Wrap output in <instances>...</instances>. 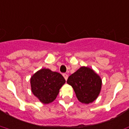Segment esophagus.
<instances>
[{
    "instance_id": "obj_1",
    "label": "esophagus",
    "mask_w": 129,
    "mask_h": 129,
    "mask_svg": "<svg viewBox=\"0 0 129 129\" xmlns=\"http://www.w3.org/2000/svg\"><path fill=\"white\" fill-rule=\"evenodd\" d=\"M63 77H64V79H66V80H67L68 77V76L67 74L64 73V74H63Z\"/></svg>"
}]
</instances>
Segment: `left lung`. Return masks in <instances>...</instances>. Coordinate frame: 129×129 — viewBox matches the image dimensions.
<instances>
[{"label": "left lung", "instance_id": "obj_1", "mask_svg": "<svg viewBox=\"0 0 129 129\" xmlns=\"http://www.w3.org/2000/svg\"><path fill=\"white\" fill-rule=\"evenodd\" d=\"M67 83L74 89L77 98L81 103L89 104L99 96L102 80L93 70L83 66L68 77Z\"/></svg>", "mask_w": 129, "mask_h": 129}]
</instances>
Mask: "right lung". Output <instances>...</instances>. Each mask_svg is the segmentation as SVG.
<instances>
[{
	"mask_svg": "<svg viewBox=\"0 0 129 129\" xmlns=\"http://www.w3.org/2000/svg\"><path fill=\"white\" fill-rule=\"evenodd\" d=\"M65 83L66 80L60 73L46 68L38 70L30 78L31 91L44 104L55 101Z\"/></svg>",
	"mask_w": 129,
	"mask_h": 129,
	"instance_id": "1",
	"label": "right lung"
}]
</instances>
